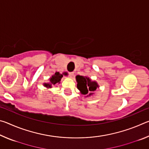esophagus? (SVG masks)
<instances>
[{"label": "esophagus", "mask_w": 149, "mask_h": 149, "mask_svg": "<svg viewBox=\"0 0 149 149\" xmlns=\"http://www.w3.org/2000/svg\"><path fill=\"white\" fill-rule=\"evenodd\" d=\"M69 75H70V77H72L73 76H74V72H70L69 73Z\"/></svg>", "instance_id": "34e87169"}]
</instances>
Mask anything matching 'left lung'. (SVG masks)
Listing matches in <instances>:
<instances>
[{
	"mask_svg": "<svg viewBox=\"0 0 149 149\" xmlns=\"http://www.w3.org/2000/svg\"><path fill=\"white\" fill-rule=\"evenodd\" d=\"M77 81V87L81 94L85 95V97H89L95 94L97 88L99 87L98 83L93 81L87 76L77 75L75 77Z\"/></svg>",
	"mask_w": 149,
	"mask_h": 149,
	"instance_id": "8db88e82",
	"label": "left lung"
}]
</instances>
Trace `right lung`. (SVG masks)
Listing matches in <instances>:
<instances>
[{
	"label": "right lung",
	"instance_id": "obj_1",
	"mask_svg": "<svg viewBox=\"0 0 149 149\" xmlns=\"http://www.w3.org/2000/svg\"><path fill=\"white\" fill-rule=\"evenodd\" d=\"M63 75H67L66 72H64L62 73V74H60V73L56 72L54 75H52V76L49 78V82L44 83L43 85L45 87H47V89L52 88V85L60 84Z\"/></svg>",
	"mask_w": 149,
	"mask_h": 149
}]
</instances>
